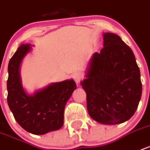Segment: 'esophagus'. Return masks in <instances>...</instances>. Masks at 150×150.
<instances>
[{
	"label": "esophagus",
	"mask_w": 150,
	"mask_h": 150,
	"mask_svg": "<svg viewBox=\"0 0 150 150\" xmlns=\"http://www.w3.org/2000/svg\"><path fill=\"white\" fill-rule=\"evenodd\" d=\"M72 77H73V79H74V80H75V81L78 83V82H79V81L82 79V75H81V73L79 72V71H75V72L73 73Z\"/></svg>",
	"instance_id": "1"
}]
</instances>
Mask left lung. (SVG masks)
Instances as JSON below:
<instances>
[{
    "mask_svg": "<svg viewBox=\"0 0 150 150\" xmlns=\"http://www.w3.org/2000/svg\"><path fill=\"white\" fill-rule=\"evenodd\" d=\"M103 48L92 55L81 82L87 109L99 123L127 121L137 109L142 96L140 71L132 49L112 33L103 34Z\"/></svg>",
    "mask_w": 150,
    "mask_h": 150,
    "instance_id": "obj_1",
    "label": "left lung"
}]
</instances>
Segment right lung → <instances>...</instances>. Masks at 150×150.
Here are the masks:
<instances>
[{"instance_id":"1","label":"right lung","mask_w":150,"mask_h":150,"mask_svg":"<svg viewBox=\"0 0 150 150\" xmlns=\"http://www.w3.org/2000/svg\"><path fill=\"white\" fill-rule=\"evenodd\" d=\"M31 49V45L23 44L10 59L8 103L15 120L24 129L43 135L62 127L64 107L76 84L72 79L55 82L29 96L21 85L20 64Z\"/></svg>"}]
</instances>
